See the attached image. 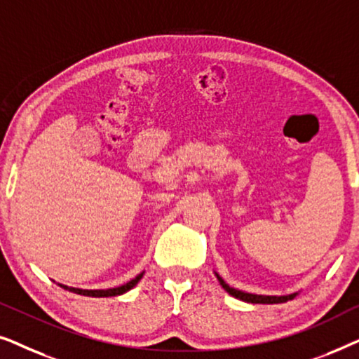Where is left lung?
I'll return each instance as SVG.
<instances>
[{"label":"left lung","mask_w":359,"mask_h":359,"mask_svg":"<svg viewBox=\"0 0 359 359\" xmlns=\"http://www.w3.org/2000/svg\"><path fill=\"white\" fill-rule=\"evenodd\" d=\"M215 276H217L220 286H222L225 291H227L230 296L240 299V301H245V302H252V304H281V302H287L291 301L297 296V292L294 294H289V296H262V294H250V292H243V291H238V289H233L230 287L227 283L224 281L222 278L219 276L217 273H215Z\"/></svg>","instance_id":"obj_1"}]
</instances>
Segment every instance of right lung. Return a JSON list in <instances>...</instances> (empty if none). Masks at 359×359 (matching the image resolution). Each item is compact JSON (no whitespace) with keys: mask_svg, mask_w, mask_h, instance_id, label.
I'll return each mask as SVG.
<instances>
[{"mask_svg":"<svg viewBox=\"0 0 359 359\" xmlns=\"http://www.w3.org/2000/svg\"><path fill=\"white\" fill-rule=\"evenodd\" d=\"M142 276H144V273L137 274L134 279H130L129 283L122 284V286H119V287H111V289H78V287L63 286V284H58V286L63 287V289H68V291H72V292H75V294H80V296H88V297H114V296H121V294L130 291V289L134 287L135 284L140 281Z\"/></svg>","mask_w":359,"mask_h":359,"instance_id":"1","label":"right lung"}]
</instances>
